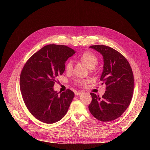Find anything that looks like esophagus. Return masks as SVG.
I'll return each mask as SVG.
<instances>
[{"label":"esophagus","instance_id":"obj_1","mask_svg":"<svg viewBox=\"0 0 150 150\" xmlns=\"http://www.w3.org/2000/svg\"><path fill=\"white\" fill-rule=\"evenodd\" d=\"M83 93V92H80V91H75V94L76 96H79L81 95V94Z\"/></svg>","mask_w":150,"mask_h":150}]
</instances>
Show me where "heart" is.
Wrapping results in <instances>:
<instances>
[{
  "label": "heart",
  "mask_w": 150,
  "mask_h": 150,
  "mask_svg": "<svg viewBox=\"0 0 150 150\" xmlns=\"http://www.w3.org/2000/svg\"><path fill=\"white\" fill-rule=\"evenodd\" d=\"M78 58L90 69L95 68L98 63V57L95 54L89 51L83 52L78 57ZM72 62L71 61H68L65 64L66 71L67 72H70L72 70ZM89 82V80L88 79H78L75 81V83L80 86H84Z\"/></svg>",
  "instance_id": "obj_1"
}]
</instances>
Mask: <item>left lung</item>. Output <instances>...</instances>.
I'll return each instance as SVG.
<instances>
[{
    "mask_svg": "<svg viewBox=\"0 0 150 150\" xmlns=\"http://www.w3.org/2000/svg\"><path fill=\"white\" fill-rule=\"evenodd\" d=\"M90 48L103 57V71L100 77L105 84L106 92L101 97L91 93L92 101L89 109L92 115L101 122H109L119 118L129 106L134 91V76L129 62L120 53L104 45Z\"/></svg>",
    "mask_w": 150,
    "mask_h": 150,
    "instance_id": "1",
    "label": "left lung"
}]
</instances>
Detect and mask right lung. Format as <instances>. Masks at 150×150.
Instances as JSON below:
<instances>
[{
	"label": "right lung",
	"instance_id": "1",
	"mask_svg": "<svg viewBox=\"0 0 150 150\" xmlns=\"http://www.w3.org/2000/svg\"><path fill=\"white\" fill-rule=\"evenodd\" d=\"M75 53L63 45L44 46L31 56L20 76V89L25 106L36 119L45 123L58 122L67 113L75 94L70 89L60 94L53 90L65 62Z\"/></svg>",
	"mask_w": 150,
	"mask_h": 150
}]
</instances>
